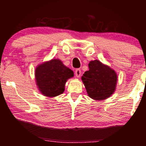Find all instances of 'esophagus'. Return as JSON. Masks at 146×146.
Returning a JSON list of instances; mask_svg holds the SVG:
<instances>
[{
	"mask_svg": "<svg viewBox=\"0 0 146 146\" xmlns=\"http://www.w3.org/2000/svg\"><path fill=\"white\" fill-rule=\"evenodd\" d=\"M75 76L77 78H79L80 76H81V70H80V69L77 68L76 70H75Z\"/></svg>",
	"mask_w": 146,
	"mask_h": 146,
	"instance_id": "34e87169",
	"label": "esophagus"
}]
</instances>
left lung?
<instances>
[{
	"label": "left lung",
	"mask_w": 146,
	"mask_h": 146,
	"mask_svg": "<svg viewBox=\"0 0 146 146\" xmlns=\"http://www.w3.org/2000/svg\"><path fill=\"white\" fill-rule=\"evenodd\" d=\"M88 67L89 70L82 76L88 96L96 100H103L110 97L117 84L115 72L98 60L90 62Z\"/></svg>",
	"instance_id": "obj_1"
}]
</instances>
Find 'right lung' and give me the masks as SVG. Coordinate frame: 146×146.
<instances>
[{
    "mask_svg": "<svg viewBox=\"0 0 146 146\" xmlns=\"http://www.w3.org/2000/svg\"><path fill=\"white\" fill-rule=\"evenodd\" d=\"M73 76V71L64 65L59 59L45 62L35 70L38 88L44 96L50 98L62 94L68 79Z\"/></svg>",
    "mask_w": 146,
    "mask_h": 146,
    "instance_id": "1",
    "label": "right lung"
}]
</instances>
